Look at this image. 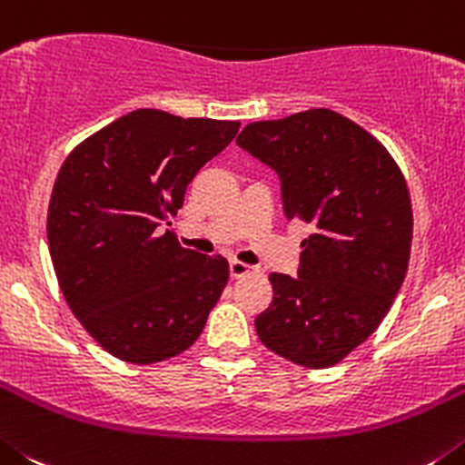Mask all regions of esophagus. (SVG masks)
<instances>
[{
  "label": "esophagus",
  "instance_id": "obj_1",
  "mask_svg": "<svg viewBox=\"0 0 465 465\" xmlns=\"http://www.w3.org/2000/svg\"><path fill=\"white\" fill-rule=\"evenodd\" d=\"M250 269H252V266L238 262V259H232V262H229V273H232V278H242V275L250 273Z\"/></svg>",
  "mask_w": 465,
  "mask_h": 465
}]
</instances>
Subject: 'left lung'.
<instances>
[{
    "mask_svg": "<svg viewBox=\"0 0 465 465\" xmlns=\"http://www.w3.org/2000/svg\"><path fill=\"white\" fill-rule=\"evenodd\" d=\"M236 143L278 173L287 220L311 224L299 278L271 273L259 341L299 366H333L378 329L405 280L403 173L375 136L329 108L252 123Z\"/></svg>",
    "mask_w": 465,
    "mask_h": 465,
    "instance_id": "8db88e82",
    "label": "left lung"
}]
</instances>
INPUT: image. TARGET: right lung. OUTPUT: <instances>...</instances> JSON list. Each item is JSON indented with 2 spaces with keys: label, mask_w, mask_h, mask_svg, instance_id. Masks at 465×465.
Masks as SVG:
<instances>
[{
  "label": "right lung",
  "mask_w": 465,
  "mask_h": 465,
  "mask_svg": "<svg viewBox=\"0 0 465 465\" xmlns=\"http://www.w3.org/2000/svg\"><path fill=\"white\" fill-rule=\"evenodd\" d=\"M238 127L139 108L62 164L48 206L50 259L71 312L113 357L164 361L202 336L229 263L183 248L162 227Z\"/></svg>",
  "instance_id": "1"
}]
</instances>
